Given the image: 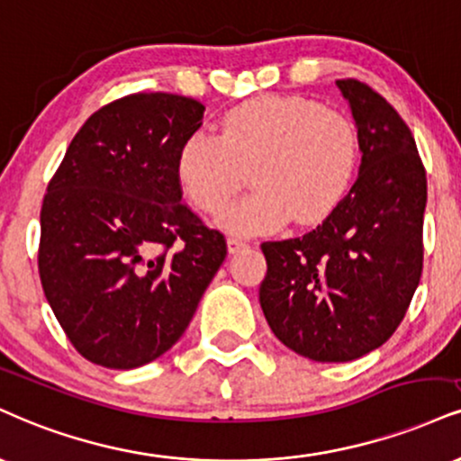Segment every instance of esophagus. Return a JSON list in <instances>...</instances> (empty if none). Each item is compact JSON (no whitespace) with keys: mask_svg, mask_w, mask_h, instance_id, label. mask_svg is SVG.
<instances>
[{"mask_svg":"<svg viewBox=\"0 0 461 461\" xmlns=\"http://www.w3.org/2000/svg\"><path fill=\"white\" fill-rule=\"evenodd\" d=\"M247 247V242L245 240H240V238H227V251L230 253H238V251H242V249Z\"/></svg>","mask_w":461,"mask_h":461,"instance_id":"34e87169","label":"esophagus"}]
</instances>
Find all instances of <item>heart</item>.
I'll return each mask as SVG.
<instances>
[{"label":"heart","mask_w":461,"mask_h":461,"mask_svg":"<svg viewBox=\"0 0 461 461\" xmlns=\"http://www.w3.org/2000/svg\"><path fill=\"white\" fill-rule=\"evenodd\" d=\"M358 129L348 113L301 96H258L225 111L219 135L195 131L176 154V177L199 212L214 214L251 169V193L219 214L231 234L313 225L339 208L358 171Z\"/></svg>","instance_id":"1"}]
</instances>
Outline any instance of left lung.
<instances>
[{
	"label": "left lung",
	"mask_w": 461,
	"mask_h": 461,
	"mask_svg": "<svg viewBox=\"0 0 461 461\" xmlns=\"http://www.w3.org/2000/svg\"><path fill=\"white\" fill-rule=\"evenodd\" d=\"M360 140L350 193L303 238L264 242L259 304L284 346L318 363L380 348L406 315L423 270L427 177L412 132L367 83L339 79Z\"/></svg>",
	"instance_id": "obj_1"
}]
</instances>
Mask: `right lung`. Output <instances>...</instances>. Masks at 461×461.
<instances>
[{"mask_svg": "<svg viewBox=\"0 0 461 461\" xmlns=\"http://www.w3.org/2000/svg\"><path fill=\"white\" fill-rule=\"evenodd\" d=\"M203 104L140 92L104 104L70 141L41 210L38 273L75 350L135 369L186 330L227 255L182 202L176 154Z\"/></svg>", "mask_w": 461, "mask_h": 461, "instance_id": "right-lung-1", "label": "right lung"}]
</instances>
